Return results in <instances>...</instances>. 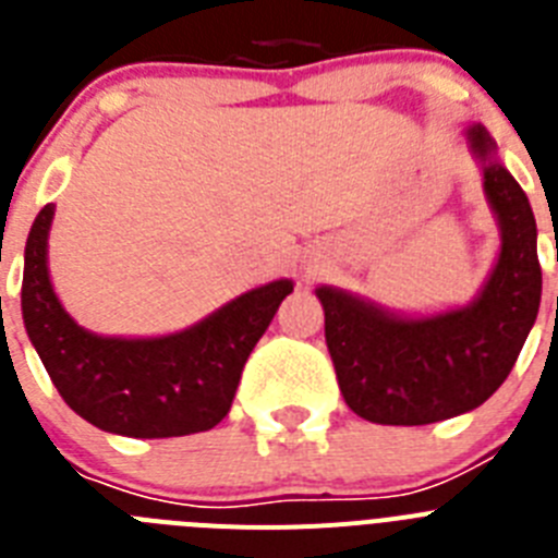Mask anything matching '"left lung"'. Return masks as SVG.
<instances>
[{"instance_id": "left-lung-1", "label": "left lung", "mask_w": 558, "mask_h": 558, "mask_svg": "<svg viewBox=\"0 0 558 558\" xmlns=\"http://www.w3.org/2000/svg\"><path fill=\"white\" fill-rule=\"evenodd\" d=\"M470 142L486 161L483 190L502 231L500 259L470 307L399 318L340 290H315L340 393L374 425H430L483 405L511 374L539 313L534 211L495 161L489 133L470 128Z\"/></svg>"}]
</instances>
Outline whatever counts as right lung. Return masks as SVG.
Returning a JSON list of instances; mask_svg holds the SVG:
<instances>
[{"instance_id": "1", "label": "right lung", "mask_w": 558, "mask_h": 558, "mask_svg": "<svg viewBox=\"0 0 558 558\" xmlns=\"http://www.w3.org/2000/svg\"><path fill=\"white\" fill-rule=\"evenodd\" d=\"M52 204L38 211L24 248L22 315L29 340L77 416L131 438L204 433L223 422L240 374L293 282L279 279L167 338H100L63 313L47 274Z\"/></svg>"}]
</instances>
